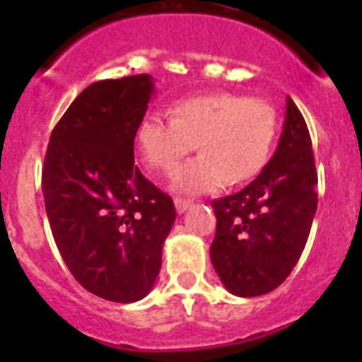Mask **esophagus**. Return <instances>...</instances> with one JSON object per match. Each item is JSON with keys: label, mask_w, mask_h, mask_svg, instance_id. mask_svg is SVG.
<instances>
[{"label": "esophagus", "mask_w": 362, "mask_h": 362, "mask_svg": "<svg viewBox=\"0 0 362 362\" xmlns=\"http://www.w3.org/2000/svg\"><path fill=\"white\" fill-rule=\"evenodd\" d=\"M174 204H175V210H177L179 214H183L185 210H187L188 206H190L192 201L190 199H185V197H175Z\"/></svg>", "instance_id": "1"}]
</instances>
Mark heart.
I'll use <instances>...</instances> for the list:
<instances>
[{"label":"heart","instance_id":"b5f03b06","mask_svg":"<svg viewBox=\"0 0 362 362\" xmlns=\"http://www.w3.org/2000/svg\"><path fill=\"white\" fill-rule=\"evenodd\" d=\"M276 110L267 101L230 92L181 99L172 117L148 112L137 123L136 146L150 170L170 172L199 146L197 158L172 175L185 194L216 192L226 183L254 179L270 158L276 139Z\"/></svg>","mask_w":362,"mask_h":362}]
</instances>
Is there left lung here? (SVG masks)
<instances>
[{
    "label": "left lung",
    "instance_id": "8db88e82",
    "mask_svg": "<svg viewBox=\"0 0 362 362\" xmlns=\"http://www.w3.org/2000/svg\"><path fill=\"white\" fill-rule=\"evenodd\" d=\"M317 172L308 127L290 95L276 153L238 194L212 201L217 226L210 259L239 297L276 290L299 261L317 210Z\"/></svg>",
    "mask_w": 362,
    "mask_h": 362
}]
</instances>
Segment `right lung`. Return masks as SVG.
Instances as JSON below:
<instances>
[{"instance_id": "right-lung-1", "label": "right lung", "mask_w": 362, "mask_h": 362, "mask_svg": "<svg viewBox=\"0 0 362 362\" xmlns=\"http://www.w3.org/2000/svg\"><path fill=\"white\" fill-rule=\"evenodd\" d=\"M152 94L148 74L86 86L54 127L41 174L50 230L70 274L114 303L152 290L175 221L172 197L134 161Z\"/></svg>"}]
</instances>
